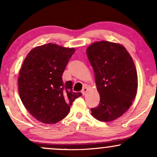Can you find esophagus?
Listing matches in <instances>:
<instances>
[{
    "label": "esophagus",
    "mask_w": 157,
    "mask_h": 157,
    "mask_svg": "<svg viewBox=\"0 0 157 157\" xmlns=\"http://www.w3.org/2000/svg\"><path fill=\"white\" fill-rule=\"evenodd\" d=\"M87 92H88V88H87V87L86 86V87H84L83 88H82V94H83V95H86Z\"/></svg>",
    "instance_id": "esophagus-1"
}]
</instances>
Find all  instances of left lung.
<instances>
[{
	"mask_svg": "<svg viewBox=\"0 0 157 157\" xmlns=\"http://www.w3.org/2000/svg\"><path fill=\"white\" fill-rule=\"evenodd\" d=\"M100 96L91 114L100 121L118 118L132 105L137 91V75L132 58L122 44L96 41L86 50Z\"/></svg>",
	"mask_w": 157,
	"mask_h": 157,
	"instance_id": "obj_1",
	"label": "left lung"
}]
</instances>
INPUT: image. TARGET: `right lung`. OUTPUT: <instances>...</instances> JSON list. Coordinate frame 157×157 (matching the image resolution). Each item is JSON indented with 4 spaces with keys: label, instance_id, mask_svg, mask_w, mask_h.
Segmentation results:
<instances>
[{
    "label": "right lung",
    "instance_id": "obj_1",
    "mask_svg": "<svg viewBox=\"0 0 157 157\" xmlns=\"http://www.w3.org/2000/svg\"><path fill=\"white\" fill-rule=\"evenodd\" d=\"M75 52L48 43L36 47L25 58L18 77V90L27 110L39 121L54 124L67 116L81 93L72 91V82L62 75Z\"/></svg>",
    "mask_w": 157,
    "mask_h": 157
}]
</instances>
